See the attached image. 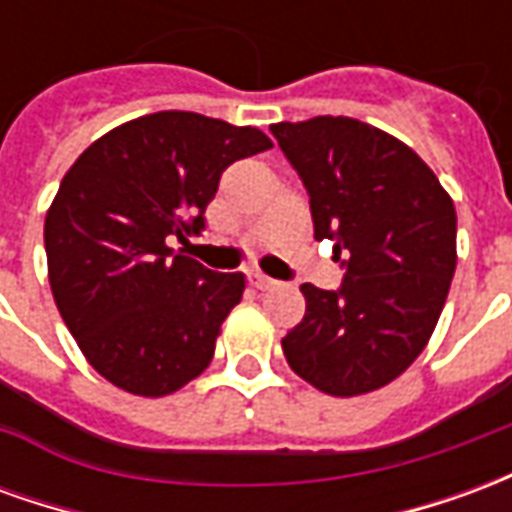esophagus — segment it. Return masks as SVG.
Segmentation results:
<instances>
[{"label":"esophagus","mask_w":512,"mask_h":512,"mask_svg":"<svg viewBox=\"0 0 512 512\" xmlns=\"http://www.w3.org/2000/svg\"><path fill=\"white\" fill-rule=\"evenodd\" d=\"M249 279H252V285H255L257 290H271L277 282L271 277H266V274H260V271H255V274H249Z\"/></svg>","instance_id":"obj_1"}]
</instances>
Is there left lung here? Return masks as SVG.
Instances as JSON below:
<instances>
[{
  "label": "left lung",
  "mask_w": 512,
  "mask_h": 512,
  "mask_svg": "<svg viewBox=\"0 0 512 512\" xmlns=\"http://www.w3.org/2000/svg\"><path fill=\"white\" fill-rule=\"evenodd\" d=\"M307 186L315 238L345 255L343 288L304 282L307 312L282 351L323 395L356 397L414 365L439 323L458 263V216L433 169L392 134L354 117L274 123Z\"/></svg>",
  "instance_id": "1"
}]
</instances>
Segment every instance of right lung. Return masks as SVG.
Instances as JSON below:
<instances>
[{
    "label": "right lung",
    "mask_w": 512,
    "mask_h": 512,
    "mask_svg": "<svg viewBox=\"0 0 512 512\" xmlns=\"http://www.w3.org/2000/svg\"><path fill=\"white\" fill-rule=\"evenodd\" d=\"M268 147L260 128L153 112L95 139L65 172L43 224L49 285L109 384L164 397L211 365L246 279L175 255L169 241L200 233L224 169Z\"/></svg>",
    "instance_id": "obj_1"
}]
</instances>
